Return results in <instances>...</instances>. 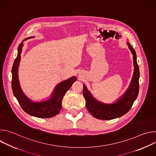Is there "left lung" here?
<instances>
[{"label": "left lung", "mask_w": 156, "mask_h": 156, "mask_svg": "<svg viewBox=\"0 0 156 156\" xmlns=\"http://www.w3.org/2000/svg\"><path fill=\"white\" fill-rule=\"evenodd\" d=\"M129 49L133 55L135 72L129 86L123 96L112 104H105L97 101L88 91L85 85L83 86V94L86 101V106L90 113L95 118L100 120H112L126 114L130 110L139 93L140 69L136 61V52L130 44Z\"/></svg>", "instance_id": "left-lung-1"}]
</instances>
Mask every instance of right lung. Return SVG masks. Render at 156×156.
<instances>
[{
  "mask_svg": "<svg viewBox=\"0 0 156 156\" xmlns=\"http://www.w3.org/2000/svg\"><path fill=\"white\" fill-rule=\"evenodd\" d=\"M30 38L31 37L27 39ZM23 46V42L20 43L18 46L17 57L14 61L12 69V88L13 93L22 109L28 114L42 119L54 117L60 112V110L62 108V101L63 96L71 87L72 84L76 81V78L73 76L67 80L60 83L54 89V93L49 100L41 102H34L31 101L22 92L18 78V68Z\"/></svg>",
  "mask_w": 156,
  "mask_h": 156,
  "instance_id": "obj_1",
  "label": "right lung"
}]
</instances>
